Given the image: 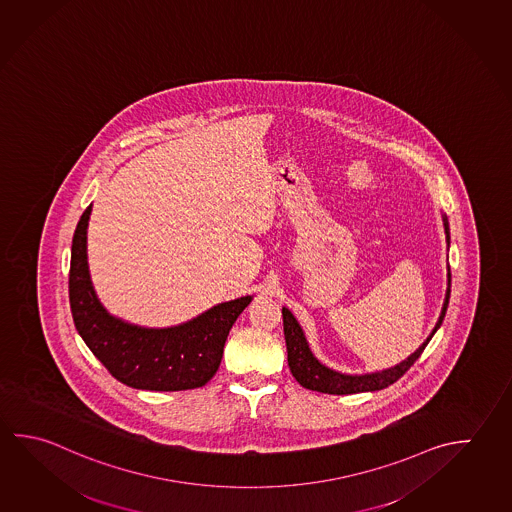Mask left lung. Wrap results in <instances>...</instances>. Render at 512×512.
<instances>
[{
  "label": "left lung",
  "instance_id": "1",
  "mask_svg": "<svg viewBox=\"0 0 512 512\" xmlns=\"http://www.w3.org/2000/svg\"><path fill=\"white\" fill-rule=\"evenodd\" d=\"M444 223V232H446V243L449 248V223L448 217L442 216ZM449 286H451V273L448 268V289H446V298L440 311L439 322L433 327L430 336L422 343L419 349L413 352L412 356L401 361L399 365L392 368H386L381 372H372V374H363V376H350V374H341L332 368L325 367L318 359L314 358L313 352L309 349V343L305 340L304 331L300 323L296 322L293 313L282 307V318H284V338H286L287 347V365L296 381L304 388L322 392V394L347 395L359 394V392H376L383 390L386 386L394 385L399 377L404 376V372L412 367L413 363L419 359L422 350L430 343L431 336L437 332L440 323L446 316V309L449 304Z\"/></svg>",
  "mask_w": 512,
  "mask_h": 512
}]
</instances>
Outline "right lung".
I'll use <instances>...</instances> for the list:
<instances>
[{"mask_svg":"<svg viewBox=\"0 0 512 512\" xmlns=\"http://www.w3.org/2000/svg\"><path fill=\"white\" fill-rule=\"evenodd\" d=\"M90 214L91 205L75 228L70 262V305L84 343L111 376L131 388L178 392L207 385L221 365L228 332L252 296L214 305L167 329L138 327L111 316L91 284L86 253Z\"/></svg>","mask_w":512,"mask_h":512,"instance_id":"obj_1","label":"right lung"}]
</instances>
